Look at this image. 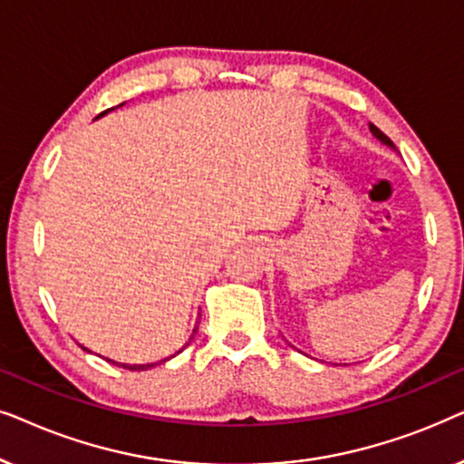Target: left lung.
Segmentation results:
<instances>
[{"instance_id":"obj_1","label":"left lung","mask_w":464,"mask_h":464,"mask_svg":"<svg viewBox=\"0 0 464 464\" xmlns=\"http://www.w3.org/2000/svg\"><path fill=\"white\" fill-rule=\"evenodd\" d=\"M370 129H372V132H373V135H376V137L380 139V141H384L386 145H395V143H392V141H391V139H389V137H386V135H384V132H382V130H380V129H378V126H373V124H370Z\"/></svg>"}]
</instances>
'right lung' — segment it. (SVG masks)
<instances>
[{"instance_id": "1", "label": "right lung", "mask_w": 464, "mask_h": 464, "mask_svg": "<svg viewBox=\"0 0 464 464\" xmlns=\"http://www.w3.org/2000/svg\"><path fill=\"white\" fill-rule=\"evenodd\" d=\"M103 113H107V111H103ZM103 113H101V116H103ZM194 334H196V329H194ZM160 363H162V361H160ZM122 367H124V370H130V372H143V370H150V367H154V363H151V365H124L122 363Z\"/></svg>"}]
</instances>
